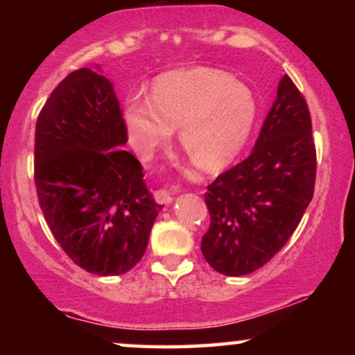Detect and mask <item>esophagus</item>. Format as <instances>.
<instances>
[{
    "label": "esophagus",
    "mask_w": 355,
    "mask_h": 355,
    "mask_svg": "<svg viewBox=\"0 0 355 355\" xmlns=\"http://www.w3.org/2000/svg\"><path fill=\"white\" fill-rule=\"evenodd\" d=\"M177 191V189L168 190V189H160L155 191V200L158 203H164V205H168V203L173 202V193Z\"/></svg>",
    "instance_id": "obj_1"
}]
</instances>
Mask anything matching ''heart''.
Wrapping results in <instances>:
<instances>
[{
  "label": "heart",
  "instance_id": "b5f03b06",
  "mask_svg": "<svg viewBox=\"0 0 355 355\" xmlns=\"http://www.w3.org/2000/svg\"><path fill=\"white\" fill-rule=\"evenodd\" d=\"M123 123L132 148L150 160L178 128L183 148L202 168H217L237 157L257 118L247 85L214 68L175 70L158 76L150 98L125 100Z\"/></svg>",
  "mask_w": 355,
  "mask_h": 355
}]
</instances>
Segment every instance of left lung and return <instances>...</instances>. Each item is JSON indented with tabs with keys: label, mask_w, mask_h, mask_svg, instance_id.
Here are the masks:
<instances>
[{
	"label": "left lung",
	"mask_w": 355,
	"mask_h": 355,
	"mask_svg": "<svg viewBox=\"0 0 355 355\" xmlns=\"http://www.w3.org/2000/svg\"><path fill=\"white\" fill-rule=\"evenodd\" d=\"M315 168L311 113L284 75L252 153L207 187L210 227L200 248L210 267L239 277L266 266L307 210Z\"/></svg>",
	"instance_id": "obj_1"
}]
</instances>
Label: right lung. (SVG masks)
Wrapping results in <instances>:
<instances>
[{"label": "right lung", "instance_id": "1", "mask_svg": "<svg viewBox=\"0 0 355 355\" xmlns=\"http://www.w3.org/2000/svg\"><path fill=\"white\" fill-rule=\"evenodd\" d=\"M92 68L70 73L36 120L35 183L53 237L76 266L121 275L144 257L162 205L123 150L113 83Z\"/></svg>", "mask_w": 355, "mask_h": 355}]
</instances>
